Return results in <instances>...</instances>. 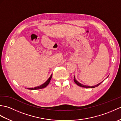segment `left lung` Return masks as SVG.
<instances>
[{"label": "left lung", "instance_id": "1", "mask_svg": "<svg viewBox=\"0 0 121 121\" xmlns=\"http://www.w3.org/2000/svg\"><path fill=\"white\" fill-rule=\"evenodd\" d=\"M108 77H107V78H108ZM74 82H75V83H76V84L78 85V86H80V87H85V88H95V87H96L98 86L99 85H100V84H101V83H102V82H103V81H102L101 82H100V83H99V84H98L96 85H95V86H87V85H83V84H82L80 83L79 82H78V81H77L76 79V78H75V76H74Z\"/></svg>", "mask_w": 121, "mask_h": 121}]
</instances>
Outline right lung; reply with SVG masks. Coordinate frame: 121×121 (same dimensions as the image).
Returning a JSON list of instances; mask_svg holds the SVG:
<instances>
[{"label": "right lung", "instance_id": "add662e5", "mask_svg": "<svg viewBox=\"0 0 121 121\" xmlns=\"http://www.w3.org/2000/svg\"><path fill=\"white\" fill-rule=\"evenodd\" d=\"M52 74L50 75V76L49 77V78L47 79V81H46L45 83H44L43 84L41 85H40L39 86H37V87H34V88H27V89H30V90H36V89H42V88H45V87L47 86L49 84V83H50L51 78H52Z\"/></svg>", "mask_w": 121, "mask_h": 121}]
</instances>
